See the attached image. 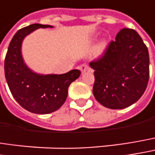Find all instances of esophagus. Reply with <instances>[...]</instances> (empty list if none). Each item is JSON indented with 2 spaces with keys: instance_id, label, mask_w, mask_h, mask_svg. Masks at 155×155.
I'll use <instances>...</instances> for the list:
<instances>
[{
  "instance_id": "obj_1",
  "label": "esophagus",
  "mask_w": 155,
  "mask_h": 155,
  "mask_svg": "<svg viewBox=\"0 0 155 155\" xmlns=\"http://www.w3.org/2000/svg\"><path fill=\"white\" fill-rule=\"evenodd\" d=\"M79 68H80V70H81V73H85V72L89 69V66H88L86 64H81V65L79 66Z\"/></svg>"
}]
</instances>
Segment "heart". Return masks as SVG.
<instances>
[{"label": "heart", "mask_w": 155, "mask_h": 155, "mask_svg": "<svg viewBox=\"0 0 155 155\" xmlns=\"http://www.w3.org/2000/svg\"><path fill=\"white\" fill-rule=\"evenodd\" d=\"M103 48H104V45H103V44H101V45L98 47V49H99V50H101V49H103Z\"/></svg>", "instance_id": "1"}]
</instances>
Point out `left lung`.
<instances>
[{
  "instance_id": "obj_1",
  "label": "left lung",
  "mask_w": 155,
  "mask_h": 155,
  "mask_svg": "<svg viewBox=\"0 0 155 155\" xmlns=\"http://www.w3.org/2000/svg\"><path fill=\"white\" fill-rule=\"evenodd\" d=\"M94 70L93 95L111 109H123L136 103L144 94L149 80V54L142 38L123 28L104 54L90 63Z\"/></svg>"
}]
</instances>
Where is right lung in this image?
I'll list each match as a JSON object with an SVG mask.
<instances>
[{
  "label": "right lung",
  "instance_id": "right-lung-1",
  "mask_svg": "<svg viewBox=\"0 0 155 155\" xmlns=\"http://www.w3.org/2000/svg\"><path fill=\"white\" fill-rule=\"evenodd\" d=\"M53 27L34 24L18 30L8 48L4 72L9 91L16 101L25 110L39 114L57 111L67 97L68 87L79 78L81 71L72 70L64 74H39L25 64L21 45L25 37L38 28Z\"/></svg>",
  "mask_w": 155,
  "mask_h": 155
}]
</instances>
